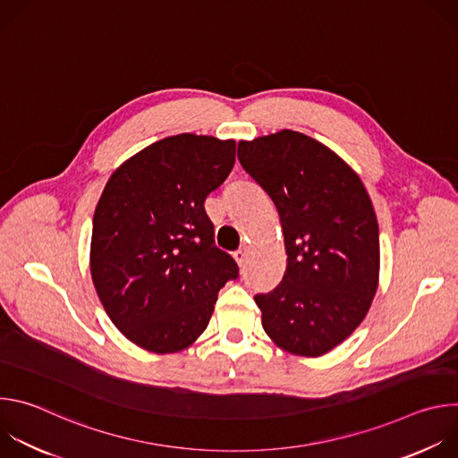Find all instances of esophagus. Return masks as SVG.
I'll use <instances>...</instances> for the list:
<instances>
[{"label": "esophagus", "mask_w": 458, "mask_h": 458, "mask_svg": "<svg viewBox=\"0 0 458 458\" xmlns=\"http://www.w3.org/2000/svg\"><path fill=\"white\" fill-rule=\"evenodd\" d=\"M246 257H248V250L246 248H239L237 251H233V259L237 260L239 265H244V260H246Z\"/></svg>", "instance_id": "esophagus-1"}]
</instances>
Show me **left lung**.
<instances>
[{
	"label": "left lung",
	"mask_w": 458,
	"mask_h": 458,
	"mask_svg": "<svg viewBox=\"0 0 458 458\" xmlns=\"http://www.w3.org/2000/svg\"><path fill=\"white\" fill-rule=\"evenodd\" d=\"M237 157L274 201L288 265L253 299L283 350L318 357L366 317L378 283V225L359 175L328 147L293 130L241 141Z\"/></svg>",
	"instance_id": "1"
}]
</instances>
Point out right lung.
Segmentation results:
<instances>
[{
  "label": "right lung",
  "instance_id": "add662e5",
  "mask_svg": "<svg viewBox=\"0 0 458 458\" xmlns=\"http://www.w3.org/2000/svg\"><path fill=\"white\" fill-rule=\"evenodd\" d=\"M235 141L179 134L123 163L96 207L90 274L115 328L154 353L181 352L239 277L205 201L232 172Z\"/></svg>",
  "mask_w": 458,
  "mask_h": 458
}]
</instances>
